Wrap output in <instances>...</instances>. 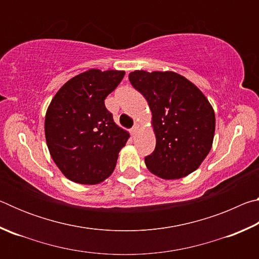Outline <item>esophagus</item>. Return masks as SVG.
<instances>
[{"mask_svg":"<svg viewBox=\"0 0 259 259\" xmlns=\"http://www.w3.org/2000/svg\"><path fill=\"white\" fill-rule=\"evenodd\" d=\"M139 129H140V124L139 123H135V125L133 126V128H131V134H133V135L138 134Z\"/></svg>","mask_w":259,"mask_h":259,"instance_id":"esophagus-1","label":"esophagus"}]
</instances>
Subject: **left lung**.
<instances>
[{
	"mask_svg": "<svg viewBox=\"0 0 259 259\" xmlns=\"http://www.w3.org/2000/svg\"><path fill=\"white\" fill-rule=\"evenodd\" d=\"M129 80L146 98L156 145L145 157L147 169L162 179L186 177L211 150L214 112L207 97L175 72L135 71Z\"/></svg>",
	"mask_w": 259,
	"mask_h": 259,
	"instance_id": "obj_1",
	"label": "left lung"
}]
</instances>
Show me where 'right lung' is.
Listing matches in <instances>:
<instances>
[{
    "label": "right lung",
    "instance_id": "add662e5",
    "mask_svg": "<svg viewBox=\"0 0 259 259\" xmlns=\"http://www.w3.org/2000/svg\"><path fill=\"white\" fill-rule=\"evenodd\" d=\"M124 71L93 68L60 88L47 109L45 131L50 155L64 176L95 185L111 176L130 137L105 107Z\"/></svg>",
    "mask_w": 259,
    "mask_h": 259
}]
</instances>
